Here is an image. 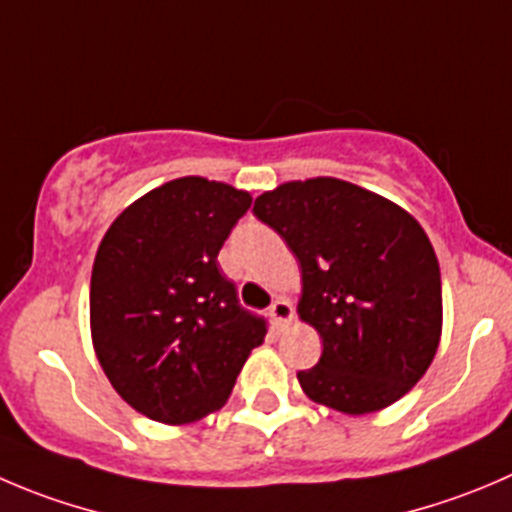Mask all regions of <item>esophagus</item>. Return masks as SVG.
<instances>
[{
	"label": "esophagus",
	"instance_id": "1",
	"mask_svg": "<svg viewBox=\"0 0 512 512\" xmlns=\"http://www.w3.org/2000/svg\"><path fill=\"white\" fill-rule=\"evenodd\" d=\"M269 316L271 321H274L276 329H284V326L291 321V316H294V306H291L286 299H276L274 304H271Z\"/></svg>",
	"mask_w": 512,
	"mask_h": 512
}]
</instances>
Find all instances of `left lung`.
Segmentation results:
<instances>
[{"instance_id":"left-lung-1","label":"left lung","mask_w":512,"mask_h":512,"mask_svg":"<svg viewBox=\"0 0 512 512\" xmlns=\"http://www.w3.org/2000/svg\"><path fill=\"white\" fill-rule=\"evenodd\" d=\"M301 266L299 316L319 332L306 397L369 415L405 397L432 364L442 332L435 248L397 203L339 178L291 180L256 198Z\"/></svg>"}]
</instances>
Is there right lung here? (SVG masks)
Instances as JSON below:
<instances>
[{"instance_id": "1", "label": "right lung", "mask_w": 512, "mask_h": 512, "mask_svg": "<svg viewBox=\"0 0 512 512\" xmlns=\"http://www.w3.org/2000/svg\"><path fill=\"white\" fill-rule=\"evenodd\" d=\"M251 196L226 183L175 178L125 208L97 248L90 329L102 372L140 415L196 422L226 405L266 337L238 304L218 251Z\"/></svg>"}]
</instances>
